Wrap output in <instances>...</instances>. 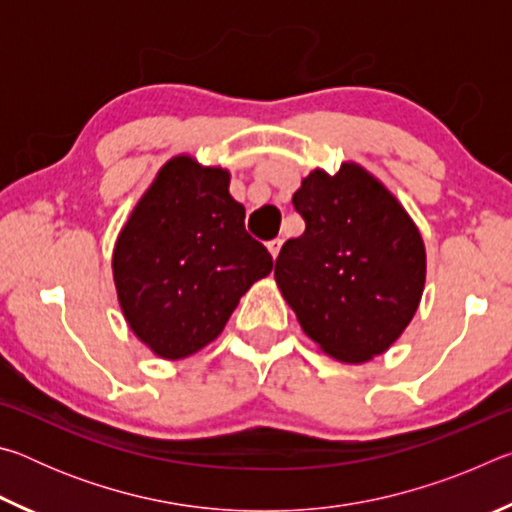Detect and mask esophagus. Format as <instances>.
Listing matches in <instances>:
<instances>
[{
	"label": "esophagus",
	"instance_id": "esophagus-1",
	"mask_svg": "<svg viewBox=\"0 0 512 512\" xmlns=\"http://www.w3.org/2000/svg\"><path fill=\"white\" fill-rule=\"evenodd\" d=\"M268 250H271V255L273 257H277V255H280V248H282V239L280 237H277V239H271V241H268Z\"/></svg>",
	"mask_w": 512,
	"mask_h": 512
}]
</instances>
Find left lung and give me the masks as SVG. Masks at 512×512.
Here are the masks:
<instances>
[{
	"mask_svg": "<svg viewBox=\"0 0 512 512\" xmlns=\"http://www.w3.org/2000/svg\"><path fill=\"white\" fill-rule=\"evenodd\" d=\"M305 232L275 259V280L300 327L334 359L388 350L411 323L427 255L418 228L359 164L316 169L293 194Z\"/></svg>",
	"mask_w": 512,
	"mask_h": 512,
	"instance_id": "obj_1",
	"label": "left lung"
}]
</instances>
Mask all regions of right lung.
<instances>
[{"instance_id": "1", "label": "right lung", "mask_w": 512, "mask_h": 512, "mask_svg": "<svg viewBox=\"0 0 512 512\" xmlns=\"http://www.w3.org/2000/svg\"><path fill=\"white\" fill-rule=\"evenodd\" d=\"M228 185V171L173 158L119 232L112 275L121 311L162 359L214 341L250 284L273 268Z\"/></svg>"}]
</instances>
